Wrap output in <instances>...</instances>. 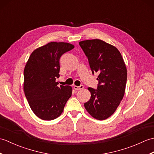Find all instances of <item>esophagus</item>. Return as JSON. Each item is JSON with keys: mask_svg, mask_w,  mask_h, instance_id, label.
I'll list each match as a JSON object with an SVG mask.
<instances>
[{"mask_svg": "<svg viewBox=\"0 0 154 154\" xmlns=\"http://www.w3.org/2000/svg\"><path fill=\"white\" fill-rule=\"evenodd\" d=\"M73 87H74V89H75V90H77V91H79V90L83 89L84 87H83V85H81L80 86H75V85Z\"/></svg>", "mask_w": 154, "mask_h": 154, "instance_id": "1", "label": "esophagus"}]
</instances>
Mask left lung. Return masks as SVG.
<instances>
[{"label": "left lung", "instance_id": "1", "mask_svg": "<svg viewBox=\"0 0 154 154\" xmlns=\"http://www.w3.org/2000/svg\"><path fill=\"white\" fill-rule=\"evenodd\" d=\"M79 45L93 75L99 74L97 89L88 88L91 97L85 108L94 119L105 120L115 112L123 99L127 80L125 63L118 49L105 42L95 39L80 42Z\"/></svg>", "mask_w": 154, "mask_h": 154}]
</instances>
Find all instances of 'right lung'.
<instances>
[{"mask_svg":"<svg viewBox=\"0 0 154 154\" xmlns=\"http://www.w3.org/2000/svg\"><path fill=\"white\" fill-rule=\"evenodd\" d=\"M73 48L65 42H50L32 52L26 65L25 96L34 113L42 120L60 116L71 96V87H58L55 80L60 77L61 56Z\"/></svg>","mask_w":154,"mask_h":154,"instance_id":"obj_1","label":"right lung"}]
</instances>
